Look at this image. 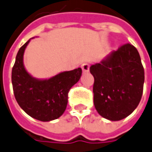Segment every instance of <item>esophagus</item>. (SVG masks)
Returning a JSON list of instances; mask_svg holds the SVG:
<instances>
[{"label":"esophagus","mask_w":152,"mask_h":152,"mask_svg":"<svg viewBox=\"0 0 152 152\" xmlns=\"http://www.w3.org/2000/svg\"><path fill=\"white\" fill-rule=\"evenodd\" d=\"M81 68H82L83 74H86V73H88V72H89V65H88V64H82Z\"/></svg>","instance_id":"1"}]
</instances>
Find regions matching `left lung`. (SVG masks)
<instances>
[{"instance_id":"obj_1","label":"left lung","mask_w":152,"mask_h":152,"mask_svg":"<svg viewBox=\"0 0 152 152\" xmlns=\"http://www.w3.org/2000/svg\"><path fill=\"white\" fill-rule=\"evenodd\" d=\"M89 70L94 78V104L98 113L111 121L130 115L140 103L145 81L137 49L131 44L122 46Z\"/></svg>"}]
</instances>
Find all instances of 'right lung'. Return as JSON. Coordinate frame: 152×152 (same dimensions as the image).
<instances>
[{
  "instance_id": "add662e5",
  "label": "right lung",
  "mask_w": 152,
  "mask_h": 152,
  "mask_svg": "<svg viewBox=\"0 0 152 152\" xmlns=\"http://www.w3.org/2000/svg\"><path fill=\"white\" fill-rule=\"evenodd\" d=\"M29 40L17 53L12 68L14 95L21 109L36 120L51 121L59 118L68 104V94L82 75L80 68L64 71L49 78H37L26 71L23 56Z\"/></svg>"
}]
</instances>
